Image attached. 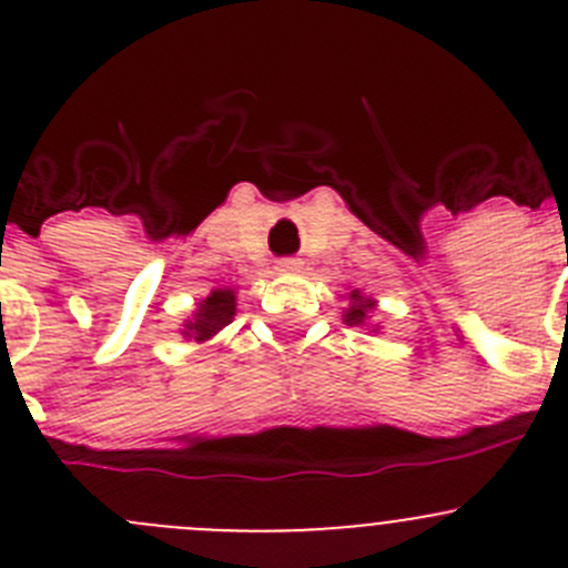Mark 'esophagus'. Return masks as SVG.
Listing matches in <instances>:
<instances>
[{
    "label": "esophagus",
    "mask_w": 568,
    "mask_h": 568,
    "mask_svg": "<svg viewBox=\"0 0 568 568\" xmlns=\"http://www.w3.org/2000/svg\"><path fill=\"white\" fill-rule=\"evenodd\" d=\"M298 258H281L278 262V270H284V273H290V270H298Z\"/></svg>",
    "instance_id": "34e87169"
}]
</instances>
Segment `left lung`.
<instances>
[{"instance_id": "obj_1", "label": "left lung", "mask_w": 568, "mask_h": 568, "mask_svg": "<svg viewBox=\"0 0 568 568\" xmlns=\"http://www.w3.org/2000/svg\"><path fill=\"white\" fill-rule=\"evenodd\" d=\"M374 304H377V301L366 298V295H361L355 290V293L348 295V306L346 312H343V321H346L348 326H366L368 318H372Z\"/></svg>"}]
</instances>
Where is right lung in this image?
I'll return each instance as SVG.
<instances>
[{
    "mask_svg": "<svg viewBox=\"0 0 568 568\" xmlns=\"http://www.w3.org/2000/svg\"><path fill=\"white\" fill-rule=\"evenodd\" d=\"M236 315V293L233 290H213L200 306H196L194 318L182 324V335L191 337L196 343L211 341L213 335H220Z\"/></svg>",
    "mask_w": 568,
    "mask_h": 568,
    "instance_id": "add662e5",
    "label": "right lung"
}]
</instances>
